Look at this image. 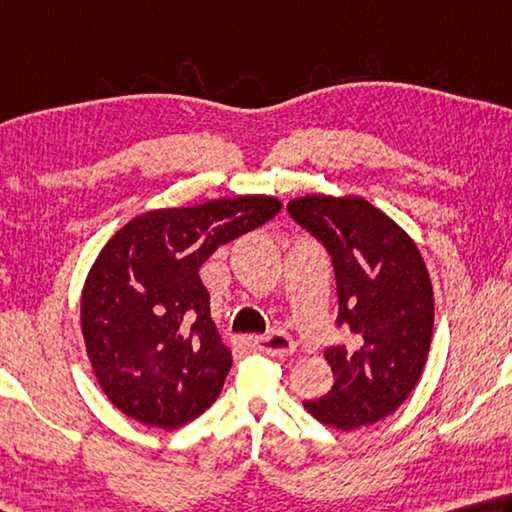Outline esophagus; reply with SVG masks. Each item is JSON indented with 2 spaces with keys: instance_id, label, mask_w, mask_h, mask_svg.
I'll return each mask as SVG.
<instances>
[{
  "instance_id": "1",
  "label": "esophagus",
  "mask_w": 512,
  "mask_h": 512,
  "mask_svg": "<svg viewBox=\"0 0 512 512\" xmlns=\"http://www.w3.org/2000/svg\"><path fill=\"white\" fill-rule=\"evenodd\" d=\"M250 345L257 347L259 351L268 353V356H288L295 351V340L284 331H273L268 336H255L250 338Z\"/></svg>"
}]
</instances>
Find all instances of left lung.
<instances>
[{
  "mask_svg": "<svg viewBox=\"0 0 512 512\" xmlns=\"http://www.w3.org/2000/svg\"><path fill=\"white\" fill-rule=\"evenodd\" d=\"M288 217L320 241L336 273L347 345L324 349L336 383L306 401L320 423L356 430L392 414L416 387L430 351L434 295L414 241L360 197L293 199Z\"/></svg>",
  "mask_w": 512,
  "mask_h": 512,
  "instance_id": "1",
  "label": "left lung"
}]
</instances>
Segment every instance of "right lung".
I'll return each mask as SVG.
<instances>
[{"label":"right lung","instance_id":"1","mask_svg":"<svg viewBox=\"0 0 512 512\" xmlns=\"http://www.w3.org/2000/svg\"><path fill=\"white\" fill-rule=\"evenodd\" d=\"M280 210L255 194L152 210L100 250L82 291V336L102 392L125 416L174 430L217 401L232 356L199 268Z\"/></svg>","mask_w":512,"mask_h":512}]
</instances>
